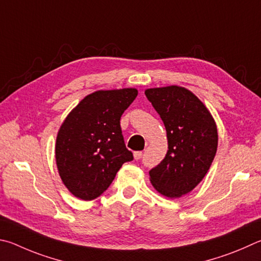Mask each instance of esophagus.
Instances as JSON below:
<instances>
[{"label":"esophagus","instance_id":"34e87169","mask_svg":"<svg viewBox=\"0 0 261 261\" xmlns=\"http://www.w3.org/2000/svg\"><path fill=\"white\" fill-rule=\"evenodd\" d=\"M142 156H143V152L142 151H135L134 152V159H135V161H139V159L142 158Z\"/></svg>","mask_w":261,"mask_h":261}]
</instances>
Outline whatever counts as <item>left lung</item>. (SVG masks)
<instances>
[{
	"label": "left lung",
	"mask_w": 261,
	"mask_h": 261,
	"mask_svg": "<svg viewBox=\"0 0 261 261\" xmlns=\"http://www.w3.org/2000/svg\"><path fill=\"white\" fill-rule=\"evenodd\" d=\"M147 98L166 128L168 150L150 170L158 193L177 198L190 193L206 175L218 148L216 121L197 96L179 86L150 88Z\"/></svg>",
	"instance_id": "8db88e82"
}]
</instances>
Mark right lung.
<instances>
[{
    "label": "right lung",
    "mask_w": 261,
    "mask_h": 261,
    "mask_svg": "<svg viewBox=\"0 0 261 261\" xmlns=\"http://www.w3.org/2000/svg\"><path fill=\"white\" fill-rule=\"evenodd\" d=\"M138 89L97 90L87 95L59 128L55 156L59 176L75 197L91 200L112 184L123 163L133 161L120 118Z\"/></svg>",
    "instance_id": "obj_1"
}]
</instances>
